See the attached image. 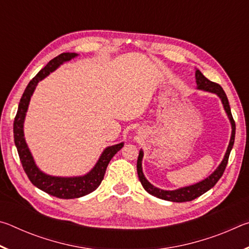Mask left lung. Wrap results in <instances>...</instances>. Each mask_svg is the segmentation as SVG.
Here are the masks:
<instances>
[{"label": "left lung", "instance_id": "1", "mask_svg": "<svg viewBox=\"0 0 249 249\" xmlns=\"http://www.w3.org/2000/svg\"><path fill=\"white\" fill-rule=\"evenodd\" d=\"M196 89L197 90H203L206 92H211V93L216 94L218 98L221 99L223 107H224L227 117L231 122V140H230V144L229 147H227L226 153L224 155V158L221 161L220 165L214 170L212 174H211L208 178H205L204 180L200 181V182L188 185V187H183V188H179L176 189V190H162V189H159L155 185L151 184L148 180L145 178L144 172H142V157H144V151L142 149L140 150V155H138V159H137V174H138V178H140V181L142 182V185L144 187L145 190L149 193V195L154 196L156 197H159V199L166 200V201H171V202H188V201H192L196 199L197 196H200L205 193L206 191H209L211 188H213L214 185L216 184V182L224 172L227 161H229V157L231 154V150L233 148L234 145V141H235V122L233 120V116H231V107H230V103L229 100H227V96L225 94L224 90L222 89V87L220 84H217L215 82L210 81L209 79H206L200 70L196 71Z\"/></svg>", "mask_w": 249, "mask_h": 249}]
</instances>
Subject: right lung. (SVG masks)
<instances>
[{"instance_id":"obj_1","label":"right lung","mask_w":249,"mask_h":249,"mask_svg":"<svg viewBox=\"0 0 249 249\" xmlns=\"http://www.w3.org/2000/svg\"><path fill=\"white\" fill-rule=\"evenodd\" d=\"M78 56V53H60L53 60H50L44 69H41L35 77L31 80L28 86L25 89L22 95V99L19 101L18 109L16 113L14 120V142L15 146L18 148V153L19 156L20 162L24 168V171L26 172L28 179L31 182L44 192L48 193L50 196H53L59 199H77L83 196L89 195L93 192L99 187L104 178L105 170L108 162L111 161L117 151L124 146V142L108 146L103 150L100 158L94 167L88 172V174L78 177H56L45 174L37 167L35 160L33 158V155L29 150L24 137V121L26 116V112L28 109L29 101L35 91L37 84L39 81L45 79L47 75L56 70L59 66H61L64 62L71 60Z\"/></svg>"}]
</instances>
